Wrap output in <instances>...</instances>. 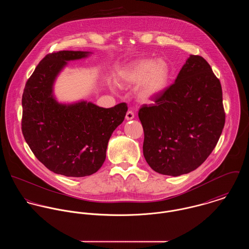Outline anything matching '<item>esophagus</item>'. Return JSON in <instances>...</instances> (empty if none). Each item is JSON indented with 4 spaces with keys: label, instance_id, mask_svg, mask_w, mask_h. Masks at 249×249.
Returning a JSON list of instances; mask_svg holds the SVG:
<instances>
[{
    "label": "esophagus",
    "instance_id": "34e87169",
    "mask_svg": "<svg viewBox=\"0 0 249 249\" xmlns=\"http://www.w3.org/2000/svg\"><path fill=\"white\" fill-rule=\"evenodd\" d=\"M134 117H135V115H134L133 111H131V110H128V111L126 112V115H125V119H126L127 121L134 119Z\"/></svg>",
    "mask_w": 249,
    "mask_h": 249
}]
</instances>
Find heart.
<instances>
[{
  "mask_svg": "<svg viewBox=\"0 0 249 249\" xmlns=\"http://www.w3.org/2000/svg\"><path fill=\"white\" fill-rule=\"evenodd\" d=\"M170 77V68L164 61L142 59L120 72V79L125 83L137 84L139 96L142 100H151L159 96L167 87Z\"/></svg>",
  "mask_w": 249,
  "mask_h": 249,
  "instance_id": "heart-1",
  "label": "heart"
}]
</instances>
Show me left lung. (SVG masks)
Returning <instances> with one entry per match:
<instances>
[{"label":"left lung","instance_id":"1","mask_svg":"<svg viewBox=\"0 0 249 249\" xmlns=\"http://www.w3.org/2000/svg\"><path fill=\"white\" fill-rule=\"evenodd\" d=\"M138 116L142 152L158 174L178 177L197 169L221 135L225 112L219 79L200 55H190L176 81Z\"/></svg>","mask_w":249,"mask_h":249}]
</instances>
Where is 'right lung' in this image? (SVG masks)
<instances>
[{"mask_svg": "<svg viewBox=\"0 0 249 249\" xmlns=\"http://www.w3.org/2000/svg\"><path fill=\"white\" fill-rule=\"evenodd\" d=\"M88 52L47 54L28 79L22 97V132L36 158L50 171L71 178L97 173L107 157L108 141L126 114L125 103L111 108L80 102L58 104L53 95L55 77L67 61Z\"/></svg>", "mask_w": 249, "mask_h": 249, "instance_id": "right-lung-1", "label": "right lung"}]
</instances>
